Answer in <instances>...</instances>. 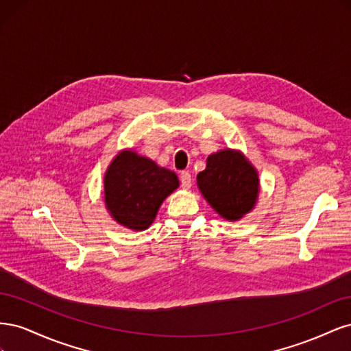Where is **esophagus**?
I'll return each instance as SVG.
<instances>
[{
	"instance_id": "34e87169",
	"label": "esophagus",
	"mask_w": 351,
	"mask_h": 351,
	"mask_svg": "<svg viewBox=\"0 0 351 351\" xmlns=\"http://www.w3.org/2000/svg\"><path fill=\"white\" fill-rule=\"evenodd\" d=\"M180 184H182V187L184 190L192 187V176H190L189 171H183L182 174H180Z\"/></svg>"
}]
</instances>
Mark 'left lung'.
Wrapping results in <instances>:
<instances>
[{
    "instance_id": "left-lung-1",
    "label": "left lung",
    "mask_w": 351,
    "mask_h": 351,
    "mask_svg": "<svg viewBox=\"0 0 351 351\" xmlns=\"http://www.w3.org/2000/svg\"><path fill=\"white\" fill-rule=\"evenodd\" d=\"M197 186L209 205L230 221L247 214L259 192L256 169L231 149L208 156L206 168L197 174Z\"/></svg>"
}]
</instances>
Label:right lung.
<instances>
[{
  "instance_id": "obj_1",
  "label": "right lung",
  "mask_w": 351,
  "mask_h": 351,
  "mask_svg": "<svg viewBox=\"0 0 351 351\" xmlns=\"http://www.w3.org/2000/svg\"><path fill=\"white\" fill-rule=\"evenodd\" d=\"M105 205L119 224L149 227L164 199L178 187L176 173L151 159L125 151L114 158L104 178Z\"/></svg>"
}]
</instances>
